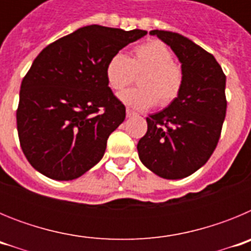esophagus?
<instances>
[{"label": "esophagus", "mask_w": 251, "mask_h": 251, "mask_svg": "<svg viewBox=\"0 0 251 251\" xmlns=\"http://www.w3.org/2000/svg\"><path fill=\"white\" fill-rule=\"evenodd\" d=\"M126 113H127V117H128V118H130V117H134V115H136V113L133 112V110H130L129 108H127V110H126Z\"/></svg>", "instance_id": "esophagus-1"}]
</instances>
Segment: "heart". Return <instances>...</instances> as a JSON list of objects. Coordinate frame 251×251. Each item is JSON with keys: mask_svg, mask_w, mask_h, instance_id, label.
Instances as JSON below:
<instances>
[{"mask_svg": "<svg viewBox=\"0 0 251 251\" xmlns=\"http://www.w3.org/2000/svg\"><path fill=\"white\" fill-rule=\"evenodd\" d=\"M141 86L124 90L119 99L133 109L146 110L154 106H167L181 94L183 86L182 68L174 61V52L167 45L152 40L133 49L132 57L115 52L105 66L108 85L115 92L129 85L136 74H141Z\"/></svg>", "mask_w": 251, "mask_h": 251, "instance_id": "heart-1", "label": "heart"}]
</instances>
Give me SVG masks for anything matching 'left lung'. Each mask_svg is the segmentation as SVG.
<instances>
[{"label":"left lung","instance_id":"obj_1","mask_svg":"<svg viewBox=\"0 0 251 251\" xmlns=\"http://www.w3.org/2000/svg\"><path fill=\"white\" fill-rule=\"evenodd\" d=\"M178 57L183 86L178 98L147 117L137 150L157 176L185 178L202 167L217 146L226 114V76L214 55L177 32L152 30Z\"/></svg>","mask_w":251,"mask_h":251}]
</instances>
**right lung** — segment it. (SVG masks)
Segmentation results:
<instances>
[{
  "mask_svg": "<svg viewBox=\"0 0 251 251\" xmlns=\"http://www.w3.org/2000/svg\"><path fill=\"white\" fill-rule=\"evenodd\" d=\"M145 35L84 26L37 55L21 83L16 119L22 152L40 174L69 181L100 161L106 139L126 118L106 83V63Z\"/></svg>",
  "mask_w": 251,
  "mask_h": 251,
  "instance_id": "obj_1",
  "label": "right lung"
}]
</instances>
